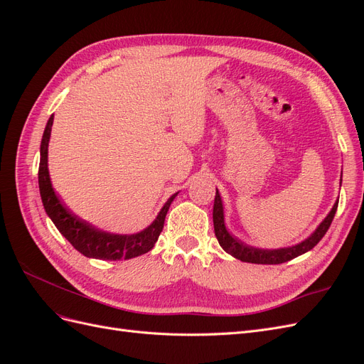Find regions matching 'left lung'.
Returning <instances> with one entry per match:
<instances>
[{"instance_id": "left-lung-1", "label": "left lung", "mask_w": 364, "mask_h": 364, "mask_svg": "<svg viewBox=\"0 0 364 364\" xmlns=\"http://www.w3.org/2000/svg\"><path fill=\"white\" fill-rule=\"evenodd\" d=\"M337 205H338V200L334 203L331 213L326 215V218L321 223V226L314 230V234H311V237H308L305 241H302V243L291 246V247L277 249V250H264V249H255V247L246 246L245 243H241L240 240L234 238L228 232L226 226H225V218H223L222 197H220L218 191H215V200H214V209H213L214 232L218 240V245L222 246L229 253V255H232L234 258H237L240 261L252 262V264H282V262H287L296 257L302 255V253H305L308 250H311L318 243V241L323 238L326 230L333 223V218L337 211Z\"/></svg>"}]
</instances>
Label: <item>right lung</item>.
I'll return each mask as SVG.
<instances>
[{"label":"right lung","mask_w":364,"mask_h":364,"mask_svg":"<svg viewBox=\"0 0 364 364\" xmlns=\"http://www.w3.org/2000/svg\"><path fill=\"white\" fill-rule=\"evenodd\" d=\"M54 115L50 117L46 130H43L42 141H41V161H39V191L41 199L46 208V213L51 218V222L59 229V232L67 238L70 243L74 246L75 250H79L87 258H97V259H130L147 253L153 249L155 243L162 232L165 215H167L168 208L173 199L178 193L173 194L167 203L164 205L161 213L158 214L156 220L153 222L147 229L141 230L134 235H117L98 230L82 222L71 214L67 208H65L60 200L58 199L56 193H54L50 174H48V141L51 135V126H53Z\"/></svg>","instance_id":"right-lung-1"}]
</instances>
